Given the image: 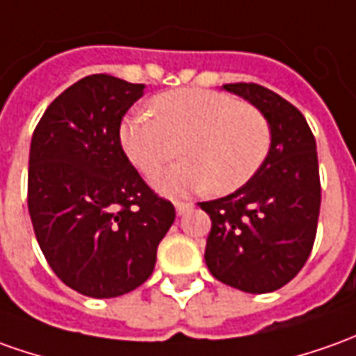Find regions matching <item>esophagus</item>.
<instances>
[{"label":"esophagus","instance_id":"esophagus-1","mask_svg":"<svg viewBox=\"0 0 356 356\" xmlns=\"http://www.w3.org/2000/svg\"><path fill=\"white\" fill-rule=\"evenodd\" d=\"M191 209H193V204H191V202H175V212H177V216L187 214Z\"/></svg>","mask_w":356,"mask_h":356}]
</instances>
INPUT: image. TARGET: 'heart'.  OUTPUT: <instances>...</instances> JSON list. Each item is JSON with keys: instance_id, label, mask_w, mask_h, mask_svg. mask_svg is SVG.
Listing matches in <instances>:
<instances>
[{"instance_id": "b5f03b06", "label": "heart", "mask_w": 356, "mask_h": 356, "mask_svg": "<svg viewBox=\"0 0 356 356\" xmlns=\"http://www.w3.org/2000/svg\"><path fill=\"white\" fill-rule=\"evenodd\" d=\"M152 112L130 113L118 130L132 165L152 175L175 158L183 161L152 179L163 195L185 197L212 187L232 193L253 177L270 147V127L259 108L210 89H177L152 99Z\"/></svg>"}]
</instances>
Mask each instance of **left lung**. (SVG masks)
<instances>
[{"label": "left lung", "instance_id": "1", "mask_svg": "<svg viewBox=\"0 0 356 356\" xmlns=\"http://www.w3.org/2000/svg\"><path fill=\"white\" fill-rule=\"evenodd\" d=\"M222 89L265 115L270 147L245 185L198 202L212 220L204 261L220 282L265 294L290 282L310 257L321 202L316 140L298 108L267 87L228 83Z\"/></svg>", "mask_w": 356, "mask_h": 356}]
</instances>
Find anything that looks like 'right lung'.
Listing matches in <instances>:
<instances>
[{
	"label": "right lung",
	"instance_id": "right-lung-1",
	"mask_svg": "<svg viewBox=\"0 0 356 356\" xmlns=\"http://www.w3.org/2000/svg\"><path fill=\"white\" fill-rule=\"evenodd\" d=\"M146 86L95 74L58 95L36 124L29 214L50 269L91 298L144 284L175 209L138 175L120 146V120Z\"/></svg>",
	"mask_w": 356,
	"mask_h": 356
}]
</instances>
